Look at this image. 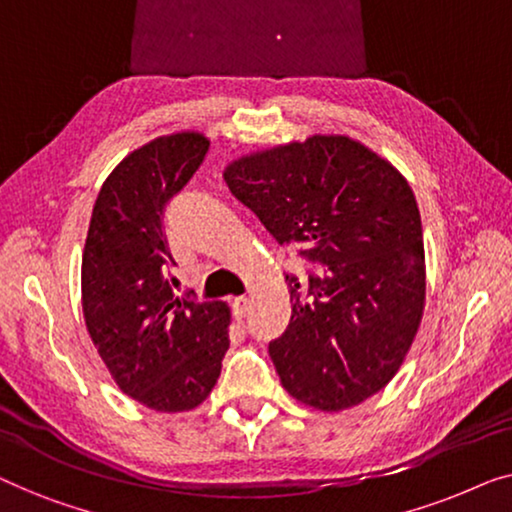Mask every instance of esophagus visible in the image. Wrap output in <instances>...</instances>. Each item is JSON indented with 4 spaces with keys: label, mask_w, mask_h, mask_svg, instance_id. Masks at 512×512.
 <instances>
[{
    "label": "esophagus",
    "mask_w": 512,
    "mask_h": 512,
    "mask_svg": "<svg viewBox=\"0 0 512 512\" xmlns=\"http://www.w3.org/2000/svg\"><path fill=\"white\" fill-rule=\"evenodd\" d=\"M249 307H251V300L247 296H240L233 300V314L237 319H244L249 314Z\"/></svg>",
    "instance_id": "esophagus-1"
}]
</instances>
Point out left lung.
<instances>
[{
    "instance_id": "1",
    "label": "left lung",
    "mask_w": 512,
    "mask_h": 512,
    "mask_svg": "<svg viewBox=\"0 0 512 512\" xmlns=\"http://www.w3.org/2000/svg\"><path fill=\"white\" fill-rule=\"evenodd\" d=\"M223 179L305 263V277L286 275L291 321L268 347L284 389L338 412L387 387L426 291L422 219L403 174L354 139L314 135L235 160Z\"/></svg>"
}]
</instances>
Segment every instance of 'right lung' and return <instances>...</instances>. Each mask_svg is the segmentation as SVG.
I'll list each match as a JSON object with an SVG mask.
<instances>
[{
	"label": "right lung",
	"instance_id": "add662e5",
	"mask_svg": "<svg viewBox=\"0 0 512 512\" xmlns=\"http://www.w3.org/2000/svg\"><path fill=\"white\" fill-rule=\"evenodd\" d=\"M209 151L207 137L177 132L123 158L97 195L81 263L83 317L123 394L158 412L193 410L221 375L226 303L177 298L165 207Z\"/></svg>",
	"mask_w": 512,
	"mask_h": 512
}]
</instances>
